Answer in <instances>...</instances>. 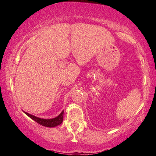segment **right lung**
<instances>
[{
    "label": "right lung",
    "mask_w": 156,
    "mask_h": 156,
    "mask_svg": "<svg viewBox=\"0 0 156 156\" xmlns=\"http://www.w3.org/2000/svg\"><path fill=\"white\" fill-rule=\"evenodd\" d=\"M24 112L27 116H29L30 118H31L33 120L36 121L37 123L40 124L42 126H47V127H54V126L60 125L63 121V114H64V111H62V112L60 113L58 115L56 116V118H51V119H44V118L36 117V116L31 115L30 113L25 112Z\"/></svg>",
    "instance_id": "right-lung-1"
}]
</instances>
